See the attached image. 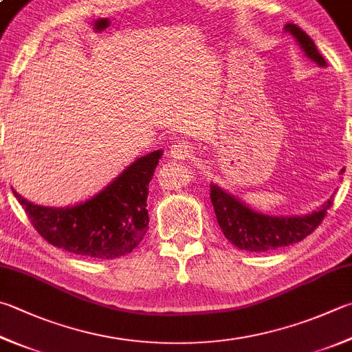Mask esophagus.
<instances>
[{"label":"esophagus","instance_id":"1","mask_svg":"<svg viewBox=\"0 0 352 352\" xmlns=\"http://www.w3.org/2000/svg\"><path fill=\"white\" fill-rule=\"evenodd\" d=\"M171 156L175 159H179V161H182V159H188L193 156V147L185 142H177L175 145H171Z\"/></svg>","mask_w":352,"mask_h":352}]
</instances>
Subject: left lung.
<instances>
[{"mask_svg": "<svg viewBox=\"0 0 352 352\" xmlns=\"http://www.w3.org/2000/svg\"><path fill=\"white\" fill-rule=\"evenodd\" d=\"M283 29L294 36L296 43L299 44L307 58L320 67H327V61L307 33L293 23L285 24ZM343 171L344 168L340 170V175H343ZM210 197L223 236L234 247L251 251V253H263V251L300 242L319 227L323 217L327 216V211L333 205V196H331L313 213L302 216H270L250 208L241 199L213 182L210 185Z\"/></svg>", "mask_w": 352, "mask_h": 352, "instance_id": "1", "label": "left lung"}]
</instances>
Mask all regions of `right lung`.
Masks as SVG:
<instances>
[{
    "label": "right lung",
    "instance_id": "obj_1",
    "mask_svg": "<svg viewBox=\"0 0 352 352\" xmlns=\"http://www.w3.org/2000/svg\"><path fill=\"white\" fill-rule=\"evenodd\" d=\"M162 153L155 150L138 157L94 197L70 207H44L12 191L53 247L91 258L121 257L131 253L148 230V184Z\"/></svg>",
    "mask_w": 352,
    "mask_h": 352
}]
</instances>
